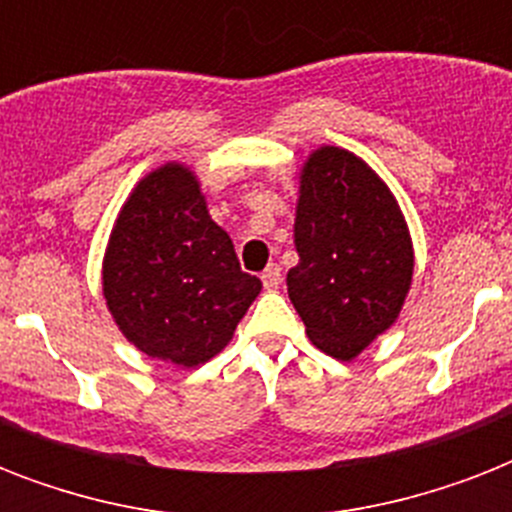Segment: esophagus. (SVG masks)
Here are the masks:
<instances>
[{
  "label": "esophagus",
  "mask_w": 512,
  "mask_h": 512,
  "mask_svg": "<svg viewBox=\"0 0 512 512\" xmlns=\"http://www.w3.org/2000/svg\"><path fill=\"white\" fill-rule=\"evenodd\" d=\"M260 279H263L265 289H276L281 284V268L279 265H268Z\"/></svg>",
  "instance_id": "34e87169"
}]
</instances>
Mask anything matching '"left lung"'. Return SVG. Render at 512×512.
<instances>
[{"mask_svg": "<svg viewBox=\"0 0 512 512\" xmlns=\"http://www.w3.org/2000/svg\"><path fill=\"white\" fill-rule=\"evenodd\" d=\"M300 263L287 292L311 342L350 361L396 324L412 287L414 249L396 196L345 148L321 146L300 172Z\"/></svg>", "mask_w": 512, "mask_h": 512, "instance_id": "obj_1", "label": "left lung"}]
</instances>
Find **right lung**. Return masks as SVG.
<instances>
[{
  "label": "right lung",
  "instance_id": "1",
  "mask_svg": "<svg viewBox=\"0 0 512 512\" xmlns=\"http://www.w3.org/2000/svg\"><path fill=\"white\" fill-rule=\"evenodd\" d=\"M260 289L188 167L167 162L132 188L103 257V297L135 348L204 364L231 342Z\"/></svg>",
  "mask_w": 512,
  "mask_h": 512
}]
</instances>
